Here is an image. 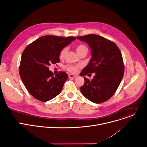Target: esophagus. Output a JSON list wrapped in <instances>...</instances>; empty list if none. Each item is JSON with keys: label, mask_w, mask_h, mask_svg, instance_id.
Masks as SVG:
<instances>
[{"label": "esophagus", "mask_w": 147, "mask_h": 147, "mask_svg": "<svg viewBox=\"0 0 147 147\" xmlns=\"http://www.w3.org/2000/svg\"><path fill=\"white\" fill-rule=\"evenodd\" d=\"M76 76V75H74L73 74H69V78H75Z\"/></svg>", "instance_id": "1"}]
</instances>
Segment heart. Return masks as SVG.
I'll use <instances>...</instances> for the list:
<instances>
[{"label":"heart","mask_w":147,"mask_h":147,"mask_svg":"<svg viewBox=\"0 0 147 147\" xmlns=\"http://www.w3.org/2000/svg\"><path fill=\"white\" fill-rule=\"evenodd\" d=\"M76 53H78V54L79 55L80 54H82L84 52L88 53V48L86 47V46H85V45L80 44L76 47ZM67 52V48H63L59 53V58L61 59L63 58L64 57V56L65 55V54H66ZM66 68L68 71H69V72H71L72 73H76L78 71V66H75V65H68V66L66 67Z\"/></svg>","instance_id":"b5f03b06"}]
</instances>
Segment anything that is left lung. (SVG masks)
<instances>
[{"instance_id": "obj_1", "label": "left lung", "mask_w": 147, "mask_h": 147, "mask_svg": "<svg viewBox=\"0 0 147 147\" xmlns=\"http://www.w3.org/2000/svg\"><path fill=\"white\" fill-rule=\"evenodd\" d=\"M76 38L86 42L91 49L92 58L81 74L95 73L91 80L84 76L85 84L80 91L93 103L106 102L115 94L123 78L124 66L121 51L115 42L100 36L89 34Z\"/></svg>"}]
</instances>
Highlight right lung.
Wrapping results in <instances>:
<instances>
[{"instance_id":"obj_1","label":"right lung","mask_w":147,"mask_h":147,"mask_svg":"<svg viewBox=\"0 0 147 147\" xmlns=\"http://www.w3.org/2000/svg\"><path fill=\"white\" fill-rule=\"evenodd\" d=\"M75 39L73 37L45 36L24 49L19 74L27 90L34 98L45 102L61 93L68 76L65 72L54 76L48 66L59 62L61 51Z\"/></svg>"}]
</instances>
